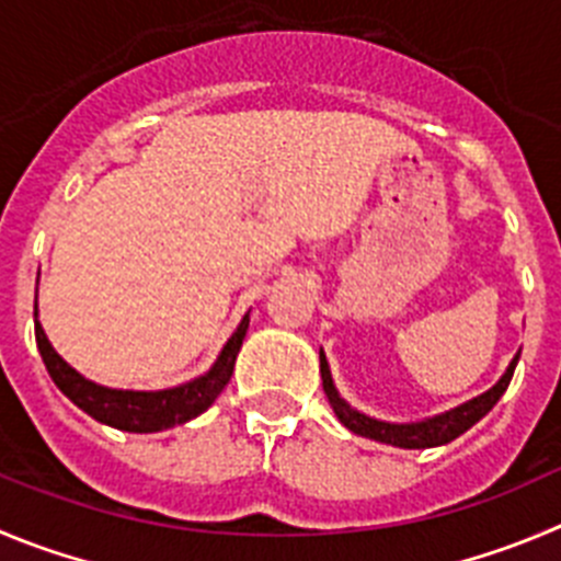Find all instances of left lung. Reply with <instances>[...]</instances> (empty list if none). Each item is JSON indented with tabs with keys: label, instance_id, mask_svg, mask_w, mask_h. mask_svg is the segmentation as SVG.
I'll use <instances>...</instances> for the list:
<instances>
[{
	"label": "left lung",
	"instance_id": "obj_1",
	"mask_svg": "<svg viewBox=\"0 0 561 561\" xmlns=\"http://www.w3.org/2000/svg\"><path fill=\"white\" fill-rule=\"evenodd\" d=\"M517 359H520V354L512 359L506 374L501 376V381L493 387V390H486L484 396L457 407V410L446 412V415L428 417V421H421V423H385L352 410V407L340 399L337 390H334V381H332V374H329V365H327V357H323V352H321V379H323V392H327V399L329 404H332L334 415L340 417V423H343L348 432L359 434V437L379 439V443H387V446L434 448V446H446V443L457 439L459 434L468 432L473 423H479L486 412L499 404V399L506 392V387H510L512 374H515Z\"/></svg>",
	"mask_w": 561,
	"mask_h": 561
}]
</instances>
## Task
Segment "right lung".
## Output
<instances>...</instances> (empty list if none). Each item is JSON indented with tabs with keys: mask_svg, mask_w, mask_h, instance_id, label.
Instances as JSON below:
<instances>
[{
	"mask_svg": "<svg viewBox=\"0 0 561 561\" xmlns=\"http://www.w3.org/2000/svg\"><path fill=\"white\" fill-rule=\"evenodd\" d=\"M245 329H249V316L240 321L238 332L229 337V343L224 345L221 357L216 359V365H213L207 374L187 381V385L182 387H171V390L157 392L110 390V387L88 381L85 376L77 374L71 365L62 363L60 354H57L49 345V340H46L38 321H35V343H38V352L41 357H44V365L46 370H49L51 381H55V385L60 387L62 396H68L82 412L96 417L99 423L122 428V432L149 434L187 423L191 417L202 415V412L221 396V390L229 385V379H232L234 359H238L240 345H243Z\"/></svg>",
	"mask_w": 561,
	"mask_h": 561,
	"instance_id": "obj_1",
	"label": "right lung"
}]
</instances>
